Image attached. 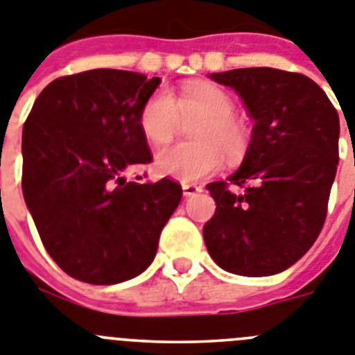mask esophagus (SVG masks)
<instances>
[{"label":"esophagus","instance_id":"esophagus-1","mask_svg":"<svg viewBox=\"0 0 355 355\" xmlns=\"http://www.w3.org/2000/svg\"><path fill=\"white\" fill-rule=\"evenodd\" d=\"M182 189H184V196L189 198V196H194V194L201 193V185H198V184H184V185H182Z\"/></svg>","mask_w":355,"mask_h":355}]
</instances>
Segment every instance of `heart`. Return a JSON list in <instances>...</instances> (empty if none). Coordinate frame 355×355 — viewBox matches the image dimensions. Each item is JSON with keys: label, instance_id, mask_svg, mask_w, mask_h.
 Instances as JSON below:
<instances>
[{"label": "heart", "instance_id": "heart-1", "mask_svg": "<svg viewBox=\"0 0 355 355\" xmlns=\"http://www.w3.org/2000/svg\"><path fill=\"white\" fill-rule=\"evenodd\" d=\"M235 102L228 92L210 83L185 85L180 97L159 88L145 101L139 113V127L148 141L164 145L175 138L184 120L196 122L191 127L194 141L161 148L155 168L161 175L180 182H194L219 171L225 161H235L245 154L249 132L235 116Z\"/></svg>", "mask_w": 355, "mask_h": 355}]
</instances>
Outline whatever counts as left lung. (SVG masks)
I'll return each mask as SVG.
<instances>
[{
    "mask_svg": "<svg viewBox=\"0 0 355 355\" xmlns=\"http://www.w3.org/2000/svg\"><path fill=\"white\" fill-rule=\"evenodd\" d=\"M241 95L254 120L244 162L207 189L216 212L203 226L219 267L239 276L288 269L317 241L338 168L340 118L304 74L251 67L210 74Z\"/></svg>",
    "mask_w": 355,
    "mask_h": 355,
    "instance_id": "8db88e82",
    "label": "left lung"
}]
</instances>
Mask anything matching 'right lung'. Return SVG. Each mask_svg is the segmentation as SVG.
<instances>
[{"label":"right lung","instance_id":"right-lung-1","mask_svg":"<svg viewBox=\"0 0 355 355\" xmlns=\"http://www.w3.org/2000/svg\"><path fill=\"white\" fill-rule=\"evenodd\" d=\"M161 79L95 69L40 92L22 127V194L60 269L114 285L152 263L182 200L170 178L127 175L152 162L139 113Z\"/></svg>","mask_w":355,"mask_h":355}]
</instances>
